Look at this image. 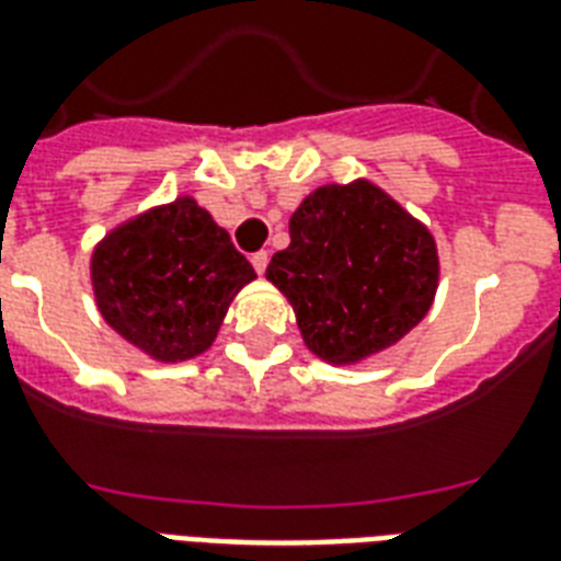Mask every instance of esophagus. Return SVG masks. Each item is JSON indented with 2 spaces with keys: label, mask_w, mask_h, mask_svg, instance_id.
I'll list each match as a JSON object with an SVG mask.
<instances>
[{
  "label": "esophagus",
  "mask_w": 561,
  "mask_h": 561,
  "mask_svg": "<svg viewBox=\"0 0 561 561\" xmlns=\"http://www.w3.org/2000/svg\"><path fill=\"white\" fill-rule=\"evenodd\" d=\"M250 262H253L255 273H259V276H262V273L267 271V262H271V255L264 253V250H259V253H253V255H250Z\"/></svg>",
  "instance_id": "obj_1"
}]
</instances>
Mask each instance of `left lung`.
<instances>
[{"label":"left lung","instance_id":"left-lung-1","mask_svg":"<svg viewBox=\"0 0 561 561\" xmlns=\"http://www.w3.org/2000/svg\"><path fill=\"white\" fill-rule=\"evenodd\" d=\"M288 229L267 279L288 297L317 358L358 364L427 314L439 282L434 236L378 186H320Z\"/></svg>","mask_w":561,"mask_h":561}]
</instances>
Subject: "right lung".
<instances>
[{
    "label": "right lung",
    "mask_w": 561,
    "mask_h": 561,
    "mask_svg": "<svg viewBox=\"0 0 561 561\" xmlns=\"http://www.w3.org/2000/svg\"><path fill=\"white\" fill-rule=\"evenodd\" d=\"M92 290L101 317L153 360H188L211 346L229 302L255 279L192 197L145 211L92 250Z\"/></svg>",
    "instance_id": "obj_1"
}]
</instances>
